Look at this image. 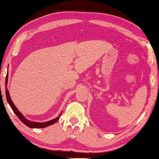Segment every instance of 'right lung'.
<instances>
[{
    "instance_id": "right-lung-1",
    "label": "right lung",
    "mask_w": 159,
    "mask_h": 159,
    "mask_svg": "<svg viewBox=\"0 0 159 159\" xmlns=\"http://www.w3.org/2000/svg\"><path fill=\"white\" fill-rule=\"evenodd\" d=\"M8 77V74L6 75V99H7V101H8V103H9L11 108H12L13 111H14L15 114H16V116H18V118L20 119V120L22 121V122L25 124L26 126H27V127H29L30 128H44V127H48V126L51 125H53L54 123H56V121H57L58 119H59L61 114L60 116L57 117V118L52 119V120H50L48 121H45V122H37V121H32L28 120L27 119H26L25 117L23 116L22 114H21V113L19 111L18 109H17L16 106L14 105V103H13L11 98L9 92H8V90L7 88Z\"/></svg>"
}]
</instances>
